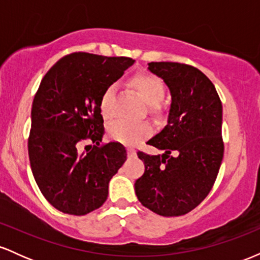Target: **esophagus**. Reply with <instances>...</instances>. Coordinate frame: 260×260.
<instances>
[{
    "instance_id": "1",
    "label": "esophagus",
    "mask_w": 260,
    "mask_h": 260,
    "mask_svg": "<svg viewBox=\"0 0 260 260\" xmlns=\"http://www.w3.org/2000/svg\"><path fill=\"white\" fill-rule=\"evenodd\" d=\"M127 153H128V156H129V157H134L137 155V151L134 150V149H132V148H128L127 149Z\"/></svg>"
}]
</instances>
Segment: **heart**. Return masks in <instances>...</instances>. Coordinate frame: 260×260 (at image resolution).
Instances as JSON below:
<instances>
[{
	"label": "heart",
	"mask_w": 260,
	"mask_h": 260,
	"mask_svg": "<svg viewBox=\"0 0 260 260\" xmlns=\"http://www.w3.org/2000/svg\"><path fill=\"white\" fill-rule=\"evenodd\" d=\"M129 84L139 94L142 100L147 104L149 112L154 117L162 115V106L160 101L165 96V85L162 80L155 74L149 72H139L129 79ZM115 95V86L110 85L104 90L100 98V112L105 120L112 117V100ZM151 128L147 122L131 123L126 121H117L109 127V136L116 142L127 145H134L140 140L145 139L150 134Z\"/></svg>",
	"instance_id": "1"
}]
</instances>
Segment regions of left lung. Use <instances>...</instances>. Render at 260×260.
Instances as JSON below:
<instances>
[{"label":"left lung","instance_id":"1","mask_svg":"<svg viewBox=\"0 0 260 260\" xmlns=\"http://www.w3.org/2000/svg\"><path fill=\"white\" fill-rule=\"evenodd\" d=\"M149 71L171 91L168 124L147 144L162 155L138 151L145 171L134 183L138 201L161 216H180L204 201L223 156L222 105L211 80L193 66L150 62Z\"/></svg>","mask_w":260,"mask_h":260}]
</instances>
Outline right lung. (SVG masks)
Segmentation results:
<instances>
[{
  "mask_svg": "<svg viewBox=\"0 0 260 260\" xmlns=\"http://www.w3.org/2000/svg\"><path fill=\"white\" fill-rule=\"evenodd\" d=\"M133 63L129 57L73 52L58 59L39 85L29 160L39 189L62 213L85 215L100 208L110 180L127 159L121 143L100 145L105 129L99 103L104 90ZM84 140L95 145L82 152Z\"/></svg>",
  "mask_w": 260,
  "mask_h": 260,
  "instance_id": "1",
  "label": "right lung"
}]
</instances>
